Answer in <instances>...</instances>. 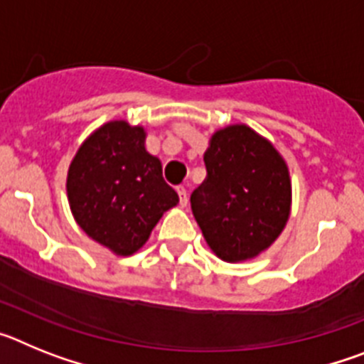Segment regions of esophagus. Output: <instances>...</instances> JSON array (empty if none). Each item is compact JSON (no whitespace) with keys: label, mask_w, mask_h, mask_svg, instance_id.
<instances>
[{"label":"esophagus","mask_w":364,"mask_h":364,"mask_svg":"<svg viewBox=\"0 0 364 364\" xmlns=\"http://www.w3.org/2000/svg\"><path fill=\"white\" fill-rule=\"evenodd\" d=\"M176 191H178V197H180V205H182V208H184V205H188V189L184 188V186H178V188H176Z\"/></svg>","instance_id":"34e87169"}]
</instances>
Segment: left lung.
<instances>
[{
    "instance_id": "left-lung-1",
    "label": "left lung",
    "mask_w": 364,
    "mask_h": 364,
    "mask_svg": "<svg viewBox=\"0 0 364 364\" xmlns=\"http://www.w3.org/2000/svg\"><path fill=\"white\" fill-rule=\"evenodd\" d=\"M208 176L191 195V210L218 259L242 262L268 250L291 210L288 166L273 144L244 124L211 136Z\"/></svg>"
}]
</instances>
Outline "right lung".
I'll return each instance as SVG.
<instances>
[{
  "label": "right lung",
  "mask_w": 364,
  "mask_h": 364,
  "mask_svg": "<svg viewBox=\"0 0 364 364\" xmlns=\"http://www.w3.org/2000/svg\"><path fill=\"white\" fill-rule=\"evenodd\" d=\"M74 220L117 255L138 252L178 195L147 153L142 125L112 120L85 138L67 173Z\"/></svg>",
  "instance_id": "obj_1"
}]
</instances>
